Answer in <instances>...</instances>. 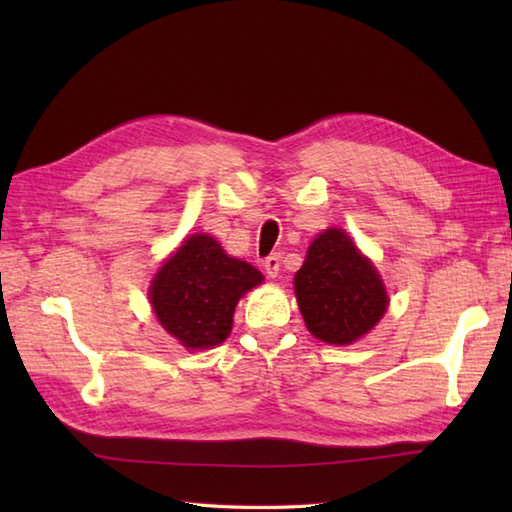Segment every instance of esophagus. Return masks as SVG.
<instances>
[{
    "label": "esophagus",
    "instance_id": "1",
    "mask_svg": "<svg viewBox=\"0 0 512 512\" xmlns=\"http://www.w3.org/2000/svg\"><path fill=\"white\" fill-rule=\"evenodd\" d=\"M279 266H281V257H279L277 253L268 255V257L264 259V270H266L268 277H277V275H279Z\"/></svg>",
    "mask_w": 512,
    "mask_h": 512
}]
</instances>
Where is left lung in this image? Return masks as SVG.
<instances>
[{
    "label": "left lung",
    "instance_id": "obj_1",
    "mask_svg": "<svg viewBox=\"0 0 512 512\" xmlns=\"http://www.w3.org/2000/svg\"><path fill=\"white\" fill-rule=\"evenodd\" d=\"M295 290L308 330L334 345L361 339L387 310L383 281L341 228H328L310 244Z\"/></svg>",
    "mask_w": 512,
    "mask_h": 512
}]
</instances>
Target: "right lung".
I'll use <instances>...</instances> for the list:
<instances>
[{
  "label": "right lung",
  "instance_id": "obj_1",
  "mask_svg": "<svg viewBox=\"0 0 512 512\" xmlns=\"http://www.w3.org/2000/svg\"><path fill=\"white\" fill-rule=\"evenodd\" d=\"M262 279L257 268L228 257L213 237L193 235L158 270L149 295L162 328L189 350H200L231 334L239 297Z\"/></svg>",
  "mask_w": 512,
  "mask_h": 512
}]
</instances>
